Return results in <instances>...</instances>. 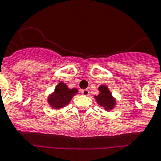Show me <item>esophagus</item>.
I'll list each match as a JSON object with an SVG mask.
<instances>
[{
	"instance_id": "esophagus-1",
	"label": "esophagus",
	"mask_w": 161,
	"mask_h": 161,
	"mask_svg": "<svg viewBox=\"0 0 161 161\" xmlns=\"http://www.w3.org/2000/svg\"><path fill=\"white\" fill-rule=\"evenodd\" d=\"M81 94L84 96H89L90 95V90H81Z\"/></svg>"
}]
</instances>
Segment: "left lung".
<instances>
[{
    "label": "left lung",
    "mask_w": 161,
    "mask_h": 161,
    "mask_svg": "<svg viewBox=\"0 0 161 161\" xmlns=\"http://www.w3.org/2000/svg\"><path fill=\"white\" fill-rule=\"evenodd\" d=\"M100 94L95 96L96 102L100 106H102L106 110H112L116 104L115 99L112 96L108 88L105 85L99 87Z\"/></svg>",
    "instance_id": "left-lung-1"
}]
</instances>
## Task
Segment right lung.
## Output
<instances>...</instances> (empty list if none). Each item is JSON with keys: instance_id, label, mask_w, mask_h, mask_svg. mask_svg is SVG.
I'll return each instance as SVG.
<instances>
[{"instance_id": "1", "label": "right lung", "mask_w": 161, "mask_h": 161, "mask_svg": "<svg viewBox=\"0 0 161 161\" xmlns=\"http://www.w3.org/2000/svg\"><path fill=\"white\" fill-rule=\"evenodd\" d=\"M77 93V89H69L66 84H64L63 82H60L55 88L54 92L49 96L47 102L52 108L59 109L68 105L71 98Z\"/></svg>"}]
</instances>
